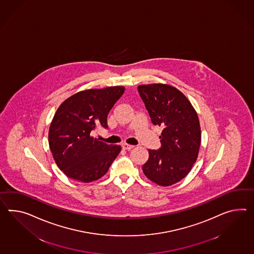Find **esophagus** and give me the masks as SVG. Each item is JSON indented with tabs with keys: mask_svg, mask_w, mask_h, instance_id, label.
<instances>
[{
	"mask_svg": "<svg viewBox=\"0 0 254 254\" xmlns=\"http://www.w3.org/2000/svg\"><path fill=\"white\" fill-rule=\"evenodd\" d=\"M135 146H133V145H129V144H127V143H123L122 144V148L124 149H127V150H130V149H133Z\"/></svg>",
	"mask_w": 254,
	"mask_h": 254,
	"instance_id": "1",
	"label": "esophagus"
}]
</instances>
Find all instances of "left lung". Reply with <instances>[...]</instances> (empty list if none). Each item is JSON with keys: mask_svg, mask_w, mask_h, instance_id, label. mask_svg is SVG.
Returning a JSON list of instances; mask_svg holds the SVG:
<instances>
[{"mask_svg": "<svg viewBox=\"0 0 254 254\" xmlns=\"http://www.w3.org/2000/svg\"><path fill=\"white\" fill-rule=\"evenodd\" d=\"M137 89L152 124L163 128L161 148L149 149L143 173L158 186H173L190 173L197 159L201 144L197 113L186 95L172 85L151 83Z\"/></svg>", "mask_w": 254, "mask_h": 254, "instance_id": "left-lung-1", "label": "left lung"}]
</instances>
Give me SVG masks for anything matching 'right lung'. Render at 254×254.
<instances>
[{
    "mask_svg": "<svg viewBox=\"0 0 254 254\" xmlns=\"http://www.w3.org/2000/svg\"><path fill=\"white\" fill-rule=\"evenodd\" d=\"M124 86L89 89L74 93L58 108L50 124L49 144L58 167L68 177L91 183L103 177L121 151L92 136L98 126L107 127V115Z\"/></svg>",
    "mask_w": 254,
    "mask_h": 254,
    "instance_id": "right-lung-1",
    "label": "right lung"
}]
</instances>
